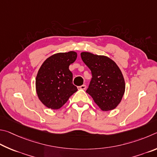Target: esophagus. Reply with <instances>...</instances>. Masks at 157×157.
Here are the masks:
<instances>
[{
  "mask_svg": "<svg viewBox=\"0 0 157 157\" xmlns=\"http://www.w3.org/2000/svg\"><path fill=\"white\" fill-rule=\"evenodd\" d=\"M78 89H81V90H86V85H82V86L78 87Z\"/></svg>",
  "mask_w": 157,
  "mask_h": 157,
  "instance_id": "esophagus-1",
  "label": "esophagus"
}]
</instances>
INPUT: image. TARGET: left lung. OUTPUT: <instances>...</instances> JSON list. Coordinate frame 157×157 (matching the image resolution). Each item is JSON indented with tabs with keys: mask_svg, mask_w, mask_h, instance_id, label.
Wrapping results in <instances>:
<instances>
[{
	"mask_svg": "<svg viewBox=\"0 0 157 157\" xmlns=\"http://www.w3.org/2000/svg\"><path fill=\"white\" fill-rule=\"evenodd\" d=\"M81 59L91 70L92 78L86 92L103 111L112 110L119 105L125 92L121 71L109 58L82 52Z\"/></svg>",
	"mask_w": 157,
	"mask_h": 157,
	"instance_id": "1",
	"label": "left lung"
}]
</instances>
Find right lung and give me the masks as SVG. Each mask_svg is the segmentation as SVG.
<instances>
[{
    "label": "right lung",
    "mask_w": 157,
    "mask_h": 157,
    "mask_svg": "<svg viewBox=\"0 0 157 157\" xmlns=\"http://www.w3.org/2000/svg\"><path fill=\"white\" fill-rule=\"evenodd\" d=\"M76 57V52L72 51L55 54L40 66L36 78V89L40 101L48 108H60L78 90L72 83L73 75L69 70Z\"/></svg>",
    "instance_id": "obj_1"
}]
</instances>
